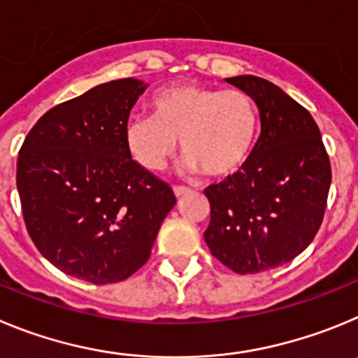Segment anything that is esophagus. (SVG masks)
<instances>
[{"mask_svg": "<svg viewBox=\"0 0 358 358\" xmlns=\"http://www.w3.org/2000/svg\"><path fill=\"white\" fill-rule=\"evenodd\" d=\"M173 192H175L176 198H182V196L189 194V192H191V189H189V187H183V185H175L173 187Z\"/></svg>", "mask_w": 358, "mask_h": 358, "instance_id": "esophagus-1", "label": "esophagus"}]
</instances>
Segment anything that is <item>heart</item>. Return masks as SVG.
Instances as JSON below:
<instances>
[{
    "label": "heart",
    "mask_w": 358,
    "mask_h": 358,
    "mask_svg": "<svg viewBox=\"0 0 358 358\" xmlns=\"http://www.w3.org/2000/svg\"><path fill=\"white\" fill-rule=\"evenodd\" d=\"M151 114L127 124V146L144 169L162 171L182 144L191 173L235 175L248 162L259 134V110L248 92L178 83L157 92Z\"/></svg>",
    "instance_id": "1"
}]
</instances>
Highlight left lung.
Returning <instances> with one entry per match:
<instances>
[{
	"instance_id": "obj_1",
	"label": "left lung",
	"mask_w": 358,
	"mask_h": 358,
	"mask_svg": "<svg viewBox=\"0 0 358 358\" xmlns=\"http://www.w3.org/2000/svg\"><path fill=\"white\" fill-rule=\"evenodd\" d=\"M227 82L253 98L262 131L239 171L205 189V243L228 269L253 275L291 262L312 243L327 208L330 159L310 112L280 87L251 75Z\"/></svg>"
}]
</instances>
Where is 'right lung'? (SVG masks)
<instances>
[{
  "instance_id": "obj_1",
  "label": "right lung",
  "mask_w": 358,
  "mask_h": 358,
  "mask_svg": "<svg viewBox=\"0 0 358 358\" xmlns=\"http://www.w3.org/2000/svg\"><path fill=\"white\" fill-rule=\"evenodd\" d=\"M146 87L135 78L92 87L50 108L19 150L31 241L60 271L96 285L123 282L146 264L176 203L127 146L128 115Z\"/></svg>"
}]
</instances>
